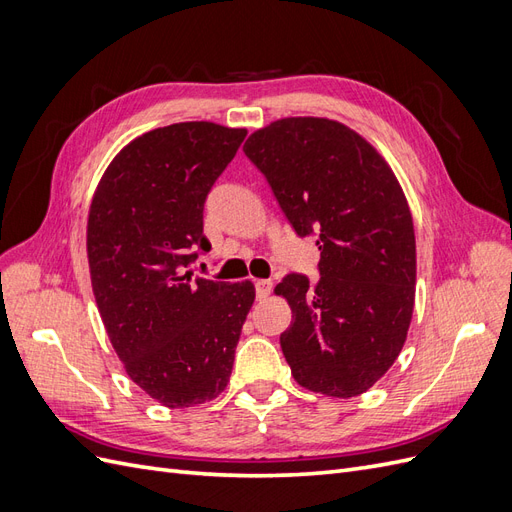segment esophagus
Here are the masks:
<instances>
[{
	"mask_svg": "<svg viewBox=\"0 0 512 512\" xmlns=\"http://www.w3.org/2000/svg\"><path fill=\"white\" fill-rule=\"evenodd\" d=\"M254 286H256V297L262 301V299L269 297V292L273 288V282L271 280H256Z\"/></svg>",
	"mask_w": 512,
	"mask_h": 512,
	"instance_id": "1",
	"label": "esophagus"
}]
</instances>
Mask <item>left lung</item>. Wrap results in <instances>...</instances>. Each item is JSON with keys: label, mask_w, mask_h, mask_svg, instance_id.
Listing matches in <instances>:
<instances>
[{"label": "left lung", "mask_w": 512, "mask_h": 512, "mask_svg": "<svg viewBox=\"0 0 512 512\" xmlns=\"http://www.w3.org/2000/svg\"><path fill=\"white\" fill-rule=\"evenodd\" d=\"M297 235H318L320 277L275 286L292 322L280 344L294 380L327 397L371 389L406 344L416 239L404 190L380 151L346 123L284 117L243 145Z\"/></svg>", "instance_id": "1"}]
</instances>
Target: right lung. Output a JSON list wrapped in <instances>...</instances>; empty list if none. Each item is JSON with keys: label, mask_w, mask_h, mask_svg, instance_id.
Here are the masks:
<instances>
[{"label": "right lung", "mask_w": 512, "mask_h": 512, "mask_svg": "<svg viewBox=\"0 0 512 512\" xmlns=\"http://www.w3.org/2000/svg\"><path fill=\"white\" fill-rule=\"evenodd\" d=\"M247 130L183 121L136 136L106 166L87 215V260L108 339L134 384L166 408L218 397L256 299L250 280L194 277L211 185Z\"/></svg>", "instance_id": "1"}]
</instances>
